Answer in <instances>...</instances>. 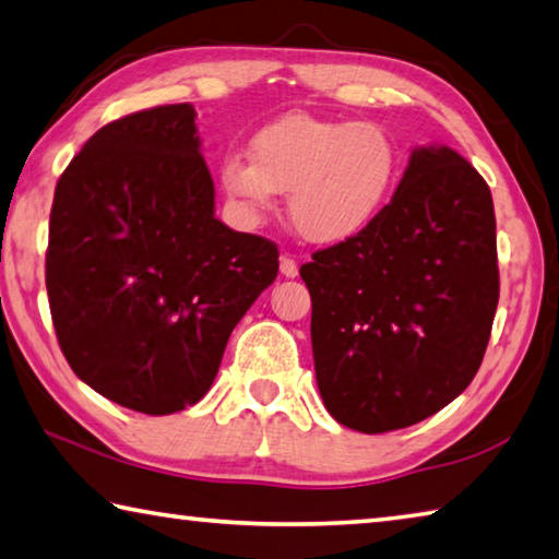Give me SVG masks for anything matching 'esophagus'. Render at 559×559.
I'll list each match as a JSON object with an SVG mask.
<instances>
[{"label":"esophagus","mask_w":559,"mask_h":559,"mask_svg":"<svg viewBox=\"0 0 559 559\" xmlns=\"http://www.w3.org/2000/svg\"><path fill=\"white\" fill-rule=\"evenodd\" d=\"M281 273L286 278H296L298 276V263H296V259H290V257H281Z\"/></svg>","instance_id":"obj_1"}]
</instances>
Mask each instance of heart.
<instances>
[{"mask_svg": "<svg viewBox=\"0 0 559 559\" xmlns=\"http://www.w3.org/2000/svg\"><path fill=\"white\" fill-rule=\"evenodd\" d=\"M400 150L372 122L290 112L251 138V157L226 153L219 182L243 214L261 219L288 192L302 239L340 243L365 231L394 192Z\"/></svg>", "mask_w": 559, "mask_h": 559, "instance_id": "b5f03b06", "label": "heart"}]
</instances>
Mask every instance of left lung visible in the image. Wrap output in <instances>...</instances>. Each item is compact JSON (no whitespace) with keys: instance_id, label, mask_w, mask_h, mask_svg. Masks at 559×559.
Instances as JSON below:
<instances>
[{"instance_id":"8db88e82","label":"left lung","mask_w":559,"mask_h":559,"mask_svg":"<svg viewBox=\"0 0 559 559\" xmlns=\"http://www.w3.org/2000/svg\"><path fill=\"white\" fill-rule=\"evenodd\" d=\"M316 380L347 429L384 433L466 390L498 308L493 197L447 145L416 147L365 231L302 263Z\"/></svg>"}]
</instances>
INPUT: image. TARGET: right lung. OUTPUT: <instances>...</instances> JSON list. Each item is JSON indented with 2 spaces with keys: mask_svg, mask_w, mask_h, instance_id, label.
Instances as JSON below:
<instances>
[{
  "mask_svg": "<svg viewBox=\"0 0 559 559\" xmlns=\"http://www.w3.org/2000/svg\"><path fill=\"white\" fill-rule=\"evenodd\" d=\"M189 103L93 135L56 185L46 290L79 380L163 416L200 402L231 330L278 273L276 243L214 216Z\"/></svg>",
  "mask_w": 559,
  "mask_h": 559,
  "instance_id": "add662e5",
  "label": "right lung"
}]
</instances>
